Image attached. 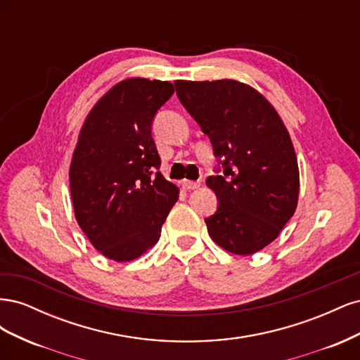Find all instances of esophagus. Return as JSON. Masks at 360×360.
I'll list each match as a JSON object with an SVG mask.
<instances>
[{
  "label": "esophagus",
  "mask_w": 360,
  "mask_h": 360,
  "mask_svg": "<svg viewBox=\"0 0 360 360\" xmlns=\"http://www.w3.org/2000/svg\"><path fill=\"white\" fill-rule=\"evenodd\" d=\"M181 188L183 189H198L200 188V181H191V180H181Z\"/></svg>",
  "instance_id": "1"
}]
</instances>
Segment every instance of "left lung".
I'll list each match as a JSON object with an SVG mask.
<instances>
[{
	"mask_svg": "<svg viewBox=\"0 0 360 360\" xmlns=\"http://www.w3.org/2000/svg\"><path fill=\"white\" fill-rule=\"evenodd\" d=\"M177 96L214 155L224 176L205 184L219 205L207 217L212 240L236 255H252L270 245L296 212L299 165L281 115L254 86L236 79L176 81Z\"/></svg>",
	"mask_w": 360,
	"mask_h": 360,
	"instance_id": "obj_1",
	"label": "left lung"
}]
</instances>
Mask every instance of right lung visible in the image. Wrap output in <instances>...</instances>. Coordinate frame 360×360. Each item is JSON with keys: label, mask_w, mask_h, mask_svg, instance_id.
<instances>
[{"label": "right lung", "mask_w": 360, "mask_h": 360, "mask_svg": "<svg viewBox=\"0 0 360 360\" xmlns=\"http://www.w3.org/2000/svg\"><path fill=\"white\" fill-rule=\"evenodd\" d=\"M174 93L169 81L117 82L85 117L69 168L75 217L91 245L124 263L153 248L179 200L162 176L151 122Z\"/></svg>", "instance_id": "1"}]
</instances>
